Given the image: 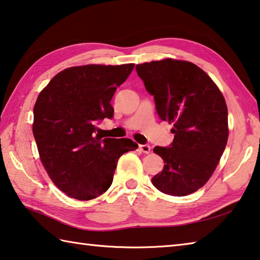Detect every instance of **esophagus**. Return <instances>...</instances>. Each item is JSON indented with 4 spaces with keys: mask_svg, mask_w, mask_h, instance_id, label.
<instances>
[{
    "mask_svg": "<svg viewBox=\"0 0 260 260\" xmlns=\"http://www.w3.org/2000/svg\"><path fill=\"white\" fill-rule=\"evenodd\" d=\"M139 148L143 153H146V154L150 153V151H151V146L149 144H141Z\"/></svg>",
    "mask_w": 260,
    "mask_h": 260,
    "instance_id": "1",
    "label": "esophagus"
}]
</instances>
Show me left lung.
Here are the masks:
<instances>
[{
    "instance_id": "left-lung-1",
    "label": "left lung",
    "mask_w": 260,
    "mask_h": 260,
    "mask_svg": "<svg viewBox=\"0 0 260 260\" xmlns=\"http://www.w3.org/2000/svg\"><path fill=\"white\" fill-rule=\"evenodd\" d=\"M136 72L153 95L160 119L174 126L172 144L153 149L165 166L152 184L169 196L191 194L208 182L228 143L223 94L204 70L188 61H151L136 64Z\"/></svg>"
}]
</instances>
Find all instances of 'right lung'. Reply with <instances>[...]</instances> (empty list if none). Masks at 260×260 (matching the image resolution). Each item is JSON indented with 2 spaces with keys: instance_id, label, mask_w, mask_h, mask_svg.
Segmentation results:
<instances>
[{
  "instance_id": "right-lung-1",
  "label": "right lung",
  "mask_w": 260,
  "mask_h": 260,
  "mask_svg": "<svg viewBox=\"0 0 260 260\" xmlns=\"http://www.w3.org/2000/svg\"><path fill=\"white\" fill-rule=\"evenodd\" d=\"M134 68L86 64L62 70L40 93L32 134L41 161L61 191L91 200L110 187L120 155L138 149L129 139H102L96 122L114 117L110 101Z\"/></svg>"
}]
</instances>
